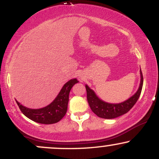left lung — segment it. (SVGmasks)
<instances>
[{"instance_id":"8db88e82","label":"left lung","mask_w":159,"mask_h":159,"mask_svg":"<svg viewBox=\"0 0 159 159\" xmlns=\"http://www.w3.org/2000/svg\"><path fill=\"white\" fill-rule=\"evenodd\" d=\"M140 81L138 90L130 98L120 103H109L103 101L98 97L96 93L92 89H90L88 85L86 84L85 87L87 90V102H88L89 105H90L93 112L98 116L104 118V119H114V118L118 117V116L126 114L137 102L138 99L139 98L140 93H141L143 79L140 69Z\"/></svg>"}]
</instances>
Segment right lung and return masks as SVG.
<instances>
[{
    "mask_svg": "<svg viewBox=\"0 0 159 159\" xmlns=\"http://www.w3.org/2000/svg\"><path fill=\"white\" fill-rule=\"evenodd\" d=\"M78 82L77 78H72L67 81L52 102L42 108H28L21 105L17 100H16V103L23 114L33 121L42 124L56 123L66 114L69 92L72 87Z\"/></svg>",
    "mask_w": 159,
    "mask_h": 159,
    "instance_id": "add662e5",
    "label": "right lung"
}]
</instances>
